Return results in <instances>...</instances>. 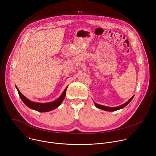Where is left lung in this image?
Listing matches in <instances>:
<instances>
[{
    "mask_svg": "<svg viewBox=\"0 0 156 156\" xmlns=\"http://www.w3.org/2000/svg\"><path fill=\"white\" fill-rule=\"evenodd\" d=\"M133 97H134V96H133L132 98H131L126 103H125V104H122V105H120V106L115 107H106V106H104V105H102L98 104H96V103H95V102H94V104H95V105H96L98 108H101V109H102V110H106V111H109V112H112V111H115V110H119V109H120V108H122L125 107L126 105H127L131 101V100L133 99Z\"/></svg>",
    "mask_w": 156,
    "mask_h": 156,
    "instance_id": "8db88e82",
    "label": "left lung"
}]
</instances>
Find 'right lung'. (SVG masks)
Here are the masks:
<instances>
[{
	"label": "right lung",
	"instance_id": "1",
	"mask_svg": "<svg viewBox=\"0 0 156 156\" xmlns=\"http://www.w3.org/2000/svg\"><path fill=\"white\" fill-rule=\"evenodd\" d=\"M16 87L17 89L18 94H19L21 99L22 100V101L23 102V103L27 106L30 107V108L34 109V110L37 111V112H49V111L55 109V108H57V107H58L65 97L66 91V89H67V87H66L65 89V90L63 92L62 94L57 99H56L55 101H54L53 102H48V103H37V102H32V101H30L29 99H28L25 96H24L20 93V91L18 90V88L16 86Z\"/></svg>",
	"mask_w": 156,
	"mask_h": 156
}]
</instances>
